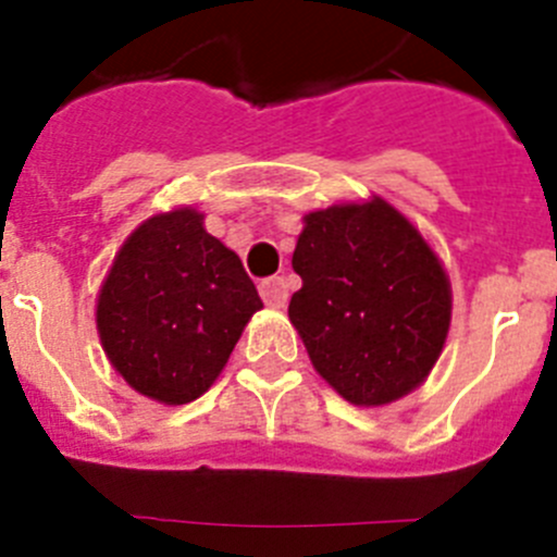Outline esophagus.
Returning a JSON list of instances; mask_svg holds the SVG:
<instances>
[{"label":"esophagus","mask_w":557,"mask_h":557,"mask_svg":"<svg viewBox=\"0 0 557 557\" xmlns=\"http://www.w3.org/2000/svg\"><path fill=\"white\" fill-rule=\"evenodd\" d=\"M259 295H262V301L273 309H284L289 301V287L284 282L282 275H273V278H264L259 284Z\"/></svg>","instance_id":"34e87169"}]
</instances>
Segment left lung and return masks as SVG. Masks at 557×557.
I'll return each instance as SVG.
<instances>
[{
    "label": "left lung",
    "instance_id": "left-lung-1",
    "mask_svg": "<svg viewBox=\"0 0 557 557\" xmlns=\"http://www.w3.org/2000/svg\"><path fill=\"white\" fill-rule=\"evenodd\" d=\"M289 301L314 371L357 407L405 398L435 368L451 326L444 262L410 220L371 195L304 214Z\"/></svg>",
    "mask_w": 557,
    "mask_h": 557
}]
</instances>
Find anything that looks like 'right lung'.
Returning a JSON list of instances; mask_svg holds the SVG:
<instances>
[{
  "label": "right lung",
  "instance_id": "obj_1",
  "mask_svg": "<svg viewBox=\"0 0 557 557\" xmlns=\"http://www.w3.org/2000/svg\"><path fill=\"white\" fill-rule=\"evenodd\" d=\"M178 206L147 218L113 256L97 295V334L113 371L141 396L189 405L223 373L262 298L239 256Z\"/></svg>",
  "mask_w": 557,
  "mask_h": 557
}]
</instances>
